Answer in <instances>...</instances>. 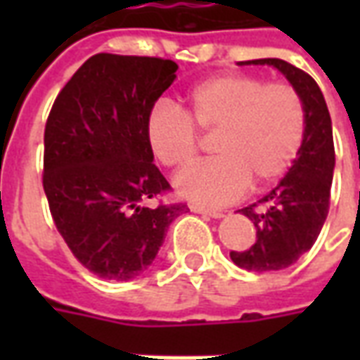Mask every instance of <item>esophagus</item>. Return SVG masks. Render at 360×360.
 Returning a JSON list of instances; mask_svg holds the SVG:
<instances>
[{
	"label": "esophagus",
	"instance_id": "1",
	"mask_svg": "<svg viewBox=\"0 0 360 360\" xmlns=\"http://www.w3.org/2000/svg\"><path fill=\"white\" fill-rule=\"evenodd\" d=\"M191 210L195 212V214H202V216H210V218H224V212L210 210V208H204V206H196V204H193V206H191Z\"/></svg>",
	"mask_w": 360,
	"mask_h": 360
}]
</instances>
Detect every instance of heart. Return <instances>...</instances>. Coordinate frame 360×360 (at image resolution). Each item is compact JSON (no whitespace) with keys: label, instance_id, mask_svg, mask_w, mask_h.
<instances>
[{"label":"heart","instance_id":"obj_1","mask_svg":"<svg viewBox=\"0 0 360 360\" xmlns=\"http://www.w3.org/2000/svg\"><path fill=\"white\" fill-rule=\"evenodd\" d=\"M200 133H214V160L177 173L181 196L202 206L241 198L281 179L299 158L307 134V108L289 82H266L250 73L210 77L188 90L185 110L160 103L146 117V142L165 167L196 158Z\"/></svg>","mask_w":360,"mask_h":360}]
</instances>
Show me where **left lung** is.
<instances>
[{
  "label": "left lung",
  "mask_w": 360,
  "mask_h": 360,
  "mask_svg": "<svg viewBox=\"0 0 360 360\" xmlns=\"http://www.w3.org/2000/svg\"><path fill=\"white\" fill-rule=\"evenodd\" d=\"M241 63L276 67L297 89L307 108V134L293 167L264 198L239 210L257 227L255 245L229 252L235 264L249 271L283 270L310 250L330 210L335 165L332 119L322 90L302 69L276 58Z\"/></svg>",
  "instance_id": "1"
}]
</instances>
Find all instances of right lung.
<instances>
[{
    "instance_id": "obj_1",
    "label": "right lung",
    "mask_w": 360,
    "mask_h": 360,
    "mask_svg": "<svg viewBox=\"0 0 360 360\" xmlns=\"http://www.w3.org/2000/svg\"><path fill=\"white\" fill-rule=\"evenodd\" d=\"M177 63L96 53L61 89L44 131V193L73 257L103 279L146 270L187 204L158 202L169 183L146 142V117Z\"/></svg>"
}]
</instances>
